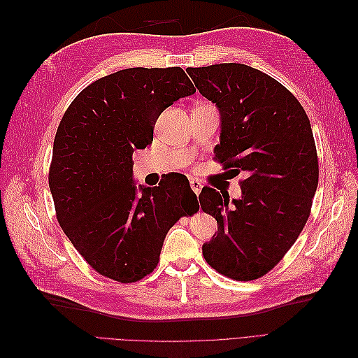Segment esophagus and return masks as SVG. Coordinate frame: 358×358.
<instances>
[{"label": "esophagus", "mask_w": 358, "mask_h": 358, "mask_svg": "<svg viewBox=\"0 0 358 358\" xmlns=\"http://www.w3.org/2000/svg\"><path fill=\"white\" fill-rule=\"evenodd\" d=\"M189 185H191V189L199 196V194L201 192V188H203L201 183H200L197 179H191V180H189Z\"/></svg>", "instance_id": "obj_1"}]
</instances>
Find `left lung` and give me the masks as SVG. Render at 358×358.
<instances>
[{
  "mask_svg": "<svg viewBox=\"0 0 358 358\" xmlns=\"http://www.w3.org/2000/svg\"><path fill=\"white\" fill-rule=\"evenodd\" d=\"M187 73L220 112L215 157L246 173L241 199L201 189V209L218 222L204 259L237 280L266 275L297 241L318 187L310 122L285 86L245 64H213Z\"/></svg>",
  "mask_w": 358,
  "mask_h": 358,
  "instance_id": "obj_1",
  "label": "left lung"
}]
</instances>
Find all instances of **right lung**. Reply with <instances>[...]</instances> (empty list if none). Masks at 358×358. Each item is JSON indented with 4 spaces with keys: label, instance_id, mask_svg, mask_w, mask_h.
Returning <instances> with one entry per match:
<instances>
[{
    "label": "right lung",
    "instance_id": "add662e5",
    "mask_svg": "<svg viewBox=\"0 0 358 358\" xmlns=\"http://www.w3.org/2000/svg\"><path fill=\"white\" fill-rule=\"evenodd\" d=\"M194 92L180 67L125 69L86 86L64 113L49 188L61 229L100 275L124 284L149 275L167 231L194 208L185 178L154 188L133 178V152L152 143L158 116Z\"/></svg>",
    "mask_w": 358,
    "mask_h": 358
}]
</instances>
